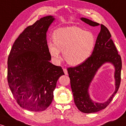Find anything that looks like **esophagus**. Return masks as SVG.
Wrapping results in <instances>:
<instances>
[{
  "mask_svg": "<svg viewBox=\"0 0 126 126\" xmlns=\"http://www.w3.org/2000/svg\"><path fill=\"white\" fill-rule=\"evenodd\" d=\"M63 71H64V73L65 75H67L68 74L67 70V69H66V68H63Z\"/></svg>",
  "mask_w": 126,
  "mask_h": 126,
  "instance_id": "1",
  "label": "esophagus"
}]
</instances>
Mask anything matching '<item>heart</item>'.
Masks as SVG:
<instances>
[{
	"label": "heart",
	"instance_id": "obj_1",
	"mask_svg": "<svg viewBox=\"0 0 126 126\" xmlns=\"http://www.w3.org/2000/svg\"><path fill=\"white\" fill-rule=\"evenodd\" d=\"M54 43L48 42V50L56 62L62 60L60 51L69 64L78 66L86 61L95 47V39L91 32L77 27L56 30L53 34Z\"/></svg>",
	"mask_w": 126,
	"mask_h": 126
}]
</instances>
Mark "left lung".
<instances>
[{
	"label": "left lung",
	"mask_w": 126,
	"mask_h": 126,
	"mask_svg": "<svg viewBox=\"0 0 126 126\" xmlns=\"http://www.w3.org/2000/svg\"><path fill=\"white\" fill-rule=\"evenodd\" d=\"M80 19L92 27L99 25L98 23L87 18H81ZM111 37L110 32L107 27L101 24V31L96 38L92 55L81 64L67 68L75 105L79 111L84 113L98 112L106 108L120 87L122 62L121 56L118 54ZM105 63H111L115 67L116 90L106 102L95 103L90 98L88 89L98 69Z\"/></svg>",
	"instance_id": "obj_1"
}]
</instances>
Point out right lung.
Here are the masks:
<instances>
[{"label": "right lung", "mask_w": 126, "mask_h": 126, "mask_svg": "<svg viewBox=\"0 0 126 126\" xmlns=\"http://www.w3.org/2000/svg\"><path fill=\"white\" fill-rule=\"evenodd\" d=\"M54 20L47 16L28 26L19 35L8 59V82L21 107L38 112L51 104L59 78L64 75L60 66L50 62L47 30Z\"/></svg>", "instance_id": "obj_1"}]
</instances>
